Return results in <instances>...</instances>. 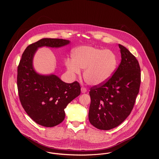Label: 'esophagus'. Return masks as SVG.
Listing matches in <instances>:
<instances>
[{"instance_id":"34e87169","label":"esophagus","mask_w":159,"mask_h":159,"mask_svg":"<svg viewBox=\"0 0 159 159\" xmlns=\"http://www.w3.org/2000/svg\"><path fill=\"white\" fill-rule=\"evenodd\" d=\"M81 92H82V93H86V92H87V89H86L85 88L82 87V88H81Z\"/></svg>"}]
</instances>
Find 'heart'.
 I'll return each mask as SVG.
<instances>
[{"label":"heart","mask_w":159,"mask_h":159,"mask_svg":"<svg viewBox=\"0 0 159 159\" xmlns=\"http://www.w3.org/2000/svg\"><path fill=\"white\" fill-rule=\"evenodd\" d=\"M71 61L66 66L72 73L78 74L84 69L83 78L91 86H99L107 82L113 75L118 64L117 56L110 49L83 46L72 51Z\"/></svg>","instance_id":"b5f03b06"}]
</instances>
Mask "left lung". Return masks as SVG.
<instances>
[{
	"label": "left lung",
	"mask_w": 159,
	"mask_h": 159,
	"mask_svg": "<svg viewBox=\"0 0 159 159\" xmlns=\"http://www.w3.org/2000/svg\"><path fill=\"white\" fill-rule=\"evenodd\" d=\"M121 61L105 83L91 89L89 120L100 130H108L121 123L131 113L139 92L141 73L136 57L119 44Z\"/></svg>",
	"instance_id": "1"
}]
</instances>
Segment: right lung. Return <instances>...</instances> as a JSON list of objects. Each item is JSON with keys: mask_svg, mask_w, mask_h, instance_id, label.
<instances>
[{"mask_svg": "<svg viewBox=\"0 0 159 159\" xmlns=\"http://www.w3.org/2000/svg\"><path fill=\"white\" fill-rule=\"evenodd\" d=\"M70 43L63 39H42L25 48L18 67L17 86L23 108L34 121L44 127H54L64 120V109L80 94L81 87L77 81L66 83L54 74L37 73L34 57L39 48H57Z\"/></svg>", "mask_w": 159, "mask_h": 159, "instance_id": "obj_1", "label": "right lung"}]
</instances>
